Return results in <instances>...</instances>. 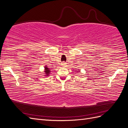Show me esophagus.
<instances>
[{"label": "esophagus", "instance_id": "obj_1", "mask_svg": "<svg viewBox=\"0 0 128 128\" xmlns=\"http://www.w3.org/2000/svg\"><path fill=\"white\" fill-rule=\"evenodd\" d=\"M65 64H66V63L64 62H63L62 63V66H64L65 65Z\"/></svg>", "mask_w": 128, "mask_h": 128}]
</instances>
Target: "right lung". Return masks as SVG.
Segmentation results:
<instances>
[{"label":"right lung","instance_id":"add662e5","mask_svg":"<svg viewBox=\"0 0 128 128\" xmlns=\"http://www.w3.org/2000/svg\"><path fill=\"white\" fill-rule=\"evenodd\" d=\"M51 70V69H50V68H48L47 66L45 67V70H44V72L45 73V76H48L49 75V74H50V72H51V70Z\"/></svg>","mask_w":128,"mask_h":128}]
</instances>
